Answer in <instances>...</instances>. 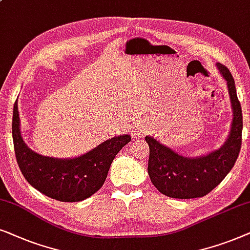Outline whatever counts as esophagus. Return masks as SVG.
<instances>
[{
	"label": "esophagus",
	"instance_id": "obj_1",
	"mask_svg": "<svg viewBox=\"0 0 250 250\" xmlns=\"http://www.w3.org/2000/svg\"><path fill=\"white\" fill-rule=\"evenodd\" d=\"M144 130H145V129H144ZM142 134V132H139V135H141Z\"/></svg>",
	"mask_w": 250,
	"mask_h": 250
}]
</instances>
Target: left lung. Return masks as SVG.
I'll use <instances>...</instances> for the list:
<instances>
[{"label": "left lung", "mask_w": 250, "mask_h": 250, "mask_svg": "<svg viewBox=\"0 0 250 250\" xmlns=\"http://www.w3.org/2000/svg\"><path fill=\"white\" fill-rule=\"evenodd\" d=\"M226 80L233 109V121L228 141L217 151L200 158L182 156L149 136L147 171L159 192L175 199L201 198L212 191L231 171L240 153L242 143V111L235 90L234 79L226 66L217 64Z\"/></svg>", "instance_id": "left-lung-1"}]
</instances>
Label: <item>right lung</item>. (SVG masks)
Here are the masks:
<instances>
[{
    "mask_svg": "<svg viewBox=\"0 0 250 250\" xmlns=\"http://www.w3.org/2000/svg\"><path fill=\"white\" fill-rule=\"evenodd\" d=\"M18 113L16 105L12 138L17 164L33 188L58 201L78 202L91 197L104 184L115 155L131 141L129 135L118 136L79 158H49L38 154L25 144L21 135Z\"/></svg>",
    "mask_w": 250,
    "mask_h": 250,
    "instance_id": "right-lung-1",
    "label": "right lung"
}]
</instances>
